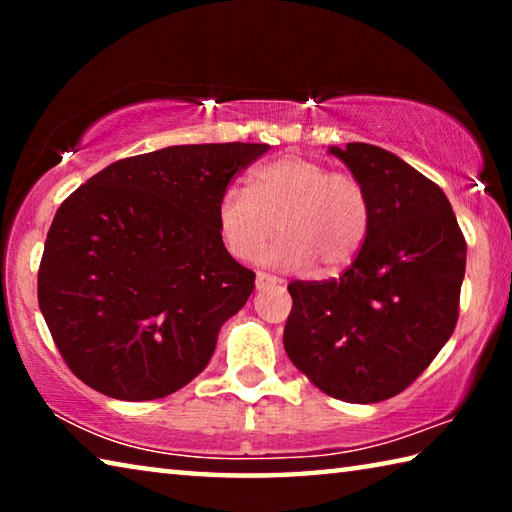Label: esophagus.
Here are the masks:
<instances>
[{"label":"esophagus","instance_id":"esophagus-1","mask_svg":"<svg viewBox=\"0 0 512 512\" xmlns=\"http://www.w3.org/2000/svg\"><path fill=\"white\" fill-rule=\"evenodd\" d=\"M255 282H257V289H266V287H271V284H282V280H277L275 275H268V273H262V271L257 273Z\"/></svg>","mask_w":512,"mask_h":512}]
</instances>
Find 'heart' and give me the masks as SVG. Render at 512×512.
I'll return each instance as SVG.
<instances>
[{"label": "heart", "mask_w": 512, "mask_h": 512, "mask_svg": "<svg viewBox=\"0 0 512 512\" xmlns=\"http://www.w3.org/2000/svg\"><path fill=\"white\" fill-rule=\"evenodd\" d=\"M216 228L237 259L257 257L280 230L268 262L300 268L311 259L334 271L350 264L368 237L370 196L352 173L284 155L250 171L248 187L225 189L216 203Z\"/></svg>", "instance_id": "b5f03b06"}]
</instances>
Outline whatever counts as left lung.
<instances>
[{
	"instance_id": "left-lung-1",
	"label": "left lung",
	"mask_w": 512,
	"mask_h": 512,
	"mask_svg": "<svg viewBox=\"0 0 512 512\" xmlns=\"http://www.w3.org/2000/svg\"><path fill=\"white\" fill-rule=\"evenodd\" d=\"M370 196V230L341 277L293 280L284 350L334 400L402 393L452 336L465 237L433 180L379 146H332Z\"/></svg>"
}]
</instances>
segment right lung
<instances>
[{"mask_svg": "<svg viewBox=\"0 0 512 512\" xmlns=\"http://www.w3.org/2000/svg\"><path fill=\"white\" fill-rule=\"evenodd\" d=\"M268 144H185L112 162L51 221L38 302L67 368L115 400L176 393L212 359L255 273L219 237L216 203Z\"/></svg>", "mask_w": 512, "mask_h": 512, "instance_id": "obj_1", "label": "right lung"}]
</instances>
